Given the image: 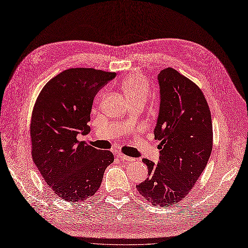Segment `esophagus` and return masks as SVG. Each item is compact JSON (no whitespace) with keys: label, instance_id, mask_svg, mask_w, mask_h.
Here are the masks:
<instances>
[{"label":"esophagus","instance_id":"1","mask_svg":"<svg viewBox=\"0 0 248 248\" xmlns=\"http://www.w3.org/2000/svg\"><path fill=\"white\" fill-rule=\"evenodd\" d=\"M117 157H118L119 159H121V160H123V161H126V162H132V161H135V158L130 157V156H126V155L122 154V153H119V154L117 155Z\"/></svg>","mask_w":248,"mask_h":248}]
</instances>
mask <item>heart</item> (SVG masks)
<instances>
[{
    "label": "heart",
    "instance_id": "obj_1",
    "mask_svg": "<svg viewBox=\"0 0 248 248\" xmlns=\"http://www.w3.org/2000/svg\"><path fill=\"white\" fill-rule=\"evenodd\" d=\"M122 90L130 102L145 100L148 94V84L141 76H130L124 79Z\"/></svg>",
    "mask_w": 248,
    "mask_h": 248
}]
</instances>
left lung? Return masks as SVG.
Here are the masks:
<instances>
[{
  "instance_id": "8db88e82",
  "label": "left lung",
  "mask_w": 248,
  "mask_h": 248,
  "mask_svg": "<svg viewBox=\"0 0 248 248\" xmlns=\"http://www.w3.org/2000/svg\"><path fill=\"white\" fill-rule=\"evenodd\" d=\"M159 111L154 138L160 141L157 163L143 158L148 178L137 185L151 203L170 206L184 198L205 169L213 149L209 107L201 90L173 68L157 76Z\"/></svg>"
}]
</instances>
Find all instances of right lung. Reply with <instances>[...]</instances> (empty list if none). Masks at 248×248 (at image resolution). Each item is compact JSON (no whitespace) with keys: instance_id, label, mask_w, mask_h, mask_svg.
Instances as JSON below:
<instances>
[{"instance_id":"obj_1","label":"right lung","mask_w":248,"mask_h":248,"mask_svg":"<svg viewBox=\"0 0 248 248\" xmlns=\"http://www.w3.org/2000/svg\"><path fill=\"white\" fill-rule=\"evenodd\" d=\"M116 77L94 68H70L49 80L35 101L31 123V154L53 192L66 201H81L98 191L112 152L98 150L78 136L88 123L98 92Z\"/></svg>"}]
</instances>
